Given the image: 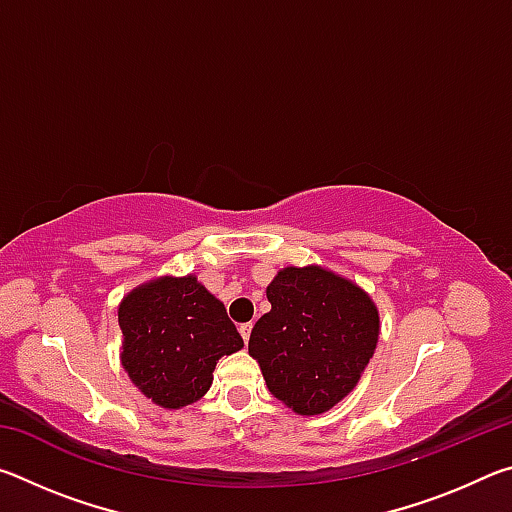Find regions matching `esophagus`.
I'll use <instances>...</instances> for the list:
<instances>
[{
	"mask_svg": "<svg viewBox=\"0 0 512 512\" xmlns=\"http://www.w3.org/2000/svg\"><path fill=\"white\" fill-rule=\"evenodd\" d=\"M250 332H253V323L239 325V334H241V339H244L246 343H248V339H250Z\"/></svg>",
	"mask_w": 512,
	"mask_h": 512,
	"instance_id": "obj_1",
	"label": "esophagus"
}]
</instances>
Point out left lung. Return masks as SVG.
I'll return each instance as SVG.
<instances>
[{"label":"left lung","instance_id":"left-lung-1","mask_svg":"<svg viewBox=\"0 0 512 512\" xmlns=\"http://www.w3.org/2000/svg\"><path fill=\"white\" fill-rule=\"evenodd\" d=\"M271 311L248 352L273 397L298 415H320L348 395L379 341V311L357 284L323 266H287L268 284Z\"/></svg>","mask_w":512,"mask_h":512}]
</instances>
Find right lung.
<instances>
[{"mask_svg":"<svg viewBox=\"0 0 512 512\" xmlns=\"http://www.w3.org/2000/svg\"><path fill=\"white\" fill-rule=\"evenodd\" d=\"M121 366L162 409H183L210 391L223 354L244 348L223 302L194 275L158 277L119 305Z\"/></svg>","mask_w":512,"mask_h":512,"instance_id":"1","label":"right lung"}]
</instances>
